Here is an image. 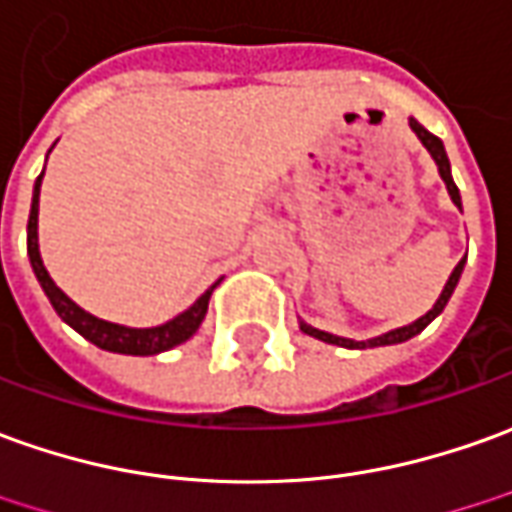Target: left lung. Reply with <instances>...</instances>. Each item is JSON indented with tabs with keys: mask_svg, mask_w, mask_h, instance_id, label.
Instances as JSON below:
<instances>
[{
	"mask_svg": "<svg viewBox=\"0 0 512 512\" xmlns=\"http://www.w3.org/2000/svg\"><path fill=\"white\" fill-rule=\"evenodd\" d=\"M410 128L412 133L421 139V144H424L426 150H429V155L435 158V164H438V172L440 178H443V183H446V189H449V197L451 203L457 206V209H463V200H460V189L454 186V178H451V164H449V155H446V147H443V142H440L435 133H429V130L421 125V122H415V119H410ZM463 267H465V259H460V264L451 270L449 281H446V287H443V292H440V298L435 301V306L426 312L424 317H418L415 323H410V326H401V329H393L387 331V334H379V337H373V340H348V337H337V334H329V331H320L315 329V326H309V323H303L301 320V331L303 334H309V337H315V340H323V343L329 345H340V348H379V345H396V343H407V340H412L415 334H421V331L435 320V317L446 309V303H449L451 292H454V287H457V281H460V276H463Z\"/></svg>",
	"mask_w": 512,
	"mask_h": 512,
	"instance_id": "8db88e82",
	"label": "left lung"
}]
</instances>
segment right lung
I'll return each instance as SVG.
<instances>
[{"label": "right lung", "mask_w": 512, "mask_h": 512, "mask_svg": "<svg viewBox=\"0 0 512 512\" xmlns=\"http://www.w3.org/2000/svg\"><path fill=\"white\" fill-rule=\"evenodd\" d=\"M41 181H44V172L38 175L33 189V206H30V220H27V256H30V264H33V273L38 278V284H41V290H44L52 309L58 312L63 323L72 326L80 337H86L88 343H94L102 351L128 354V357H153V354H161V351H169L175 345L186 343L200 329L203 317L209 312V298L217 284L203 292L186 312L172 317L167 323H161V326H153V329H133V326H119V323H111V320L94 317L83 306H77L52 281L47 267H44L41 250H38V195H41Z\"/></svg>", "instance_id": "right-lung-1"}]
</instances>
